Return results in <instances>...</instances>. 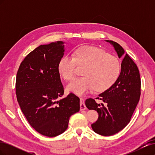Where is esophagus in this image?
Returning <instances> with one entry per match:
<instances>
[{
	"instance_id": "1",
	"label": "esophagus",
	"mask_w": 155,
	"mask_h": 155,
	"mask_svg": "<svg viewBox=\"0 0 155 155\" xmlns=\"http://www.w3.org/2000/svg\"><path fill=\"white\" fill-rule=\"evenodd\" d=\"M80 109L81 110L86 109V106L85 105V103H84V99L83 97H80Z\"/></svg>"
}]
</instances>
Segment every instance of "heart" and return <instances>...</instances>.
Instances as JSON below:
<instances>
[{
  "mask_svg": "<svg viewBox=\"0 0 155 155\" xmlns=\"http://www.w3.org/2000/svg\"><path fill=\"white\" fill-rule=\"evenodd\" d=\"M85 67L84 77L76 78L67 85V90L83 95L95 88L104 91L118 79L121 64L119 59L99 48L85 46L76 50L73 57L64 56L59 61L58 71L64 79L70 80L75 75L76 67Z\"/></svg>",
  "mask_w": 155,
  "mask_h": 155,
  "instance_id": "b5f03b06",
  "label": "heart"
}]
</instances>
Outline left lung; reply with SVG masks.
I'll list each match as a JSON object with an SVG mask.
<instances>
[{"label":"left lung","instance_id":"left-lung-1","mask_svg":"<svg viewBox=\"0 0 155 155\" xmlns=\"http://www.w3.org/2000/svg\"><path fill=\"white\" fill-rule=\"evenodd\" d=\"M113 46L118 58H123L121 72L116 81L109 89L99 94L97 104L88 98L85 105L89 110L97 112L98 119L91 125L97 134L109 137L120 132L129 122L140 100L141 81L137 65L125 50L114 41L105 40Z\"/></svg>","mask_w":155,"mask_h":155}]
</instances>
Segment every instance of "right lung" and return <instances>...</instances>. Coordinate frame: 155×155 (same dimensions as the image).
<instances>
[{"label":"right lung","mask_w":155,"mask_h":155,"mask_svg":"<svg viewBox=\"0 0 155 155\" xmlns=\"http://www.w3.org/2000/svg\"><path fill=\"white\" fill-rule=\"evenodd\" d=\"M64 42L40 45L26 55L16 77V95L21 109L39 133L54 137L68 128L70 117L80 109V100L64 94L58 64L64 54Z\"/></svg>","instance_id":"add662e5"}]
</instances>
